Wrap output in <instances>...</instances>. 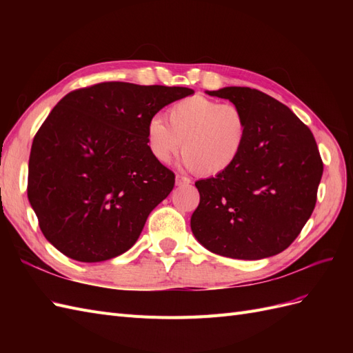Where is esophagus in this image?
<instances>
[{"label": "esophagus", "mask_w": 353, "mask_h": 353, "mask_svg": "<svg viewBox=\"0 0 353 353\" xmlns=\"http://www.w3.org/2000/svg\"><path fill=\"white\" fill-rule=\"evenodd\" d=\"M175 183H176V185H188L191 183V179L187 176H183V175H176Z\"/></svg>", "instance_id": "34e87169"}]
</instances>
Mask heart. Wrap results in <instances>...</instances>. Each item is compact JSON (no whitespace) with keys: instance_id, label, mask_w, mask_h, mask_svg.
<instances>
[{"instance_id":"b5f03b06","label":"heart","mask_w":353,"mask_h":353,"mask_svg":"<svg viewBox=\"0 0 353 353\" xmlns=\"http://www.w3.org/2000/svg\"><path fill=\"white\" fill-rule=\"evenodd\" d=\"M147 125V145L160 163L170 162L183 143L184 165L201 176H215L237 162L248 138V119L234 103L191 95Z\"/></svg>"}]
</instances>
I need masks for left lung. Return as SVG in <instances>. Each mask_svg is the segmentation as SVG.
I'll return each mask as SVG.
<instances>
[{
    "mask_svg": "<svg viewBox=\"0 0 353 353\" xmlns=\"http://www.w3.org/2000/svg\"><path fill=\"white\" fill-rule=\"evenodd\" d=\"M248 119L239 160L200 179L191 231L213 253L256 261L285 250L311 218L323 160L311 130L279 100L248 87L208 91Z\"/></svg>",
    "mask_w": 353,
    "mask_h": 353,
    "instance_id": "1",
    "label": "left lung"
}]
</instances>
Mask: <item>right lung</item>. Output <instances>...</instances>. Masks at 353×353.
<instances>
[{
    "mask_svg": "<svg viewBox=\"0 0 353 353\" xmlns=\"http://www.w3.org/2000/svg\"><path fill=\"white\" fill-rule=\"evenodd\" d=\"M184 87L101 82L65 95L38 130L28 199L46 239L68 258L101 262L131 249L175 185L152 156L147 125Z\"/></svg>",
    "mask_w": 353,
    "mask_h": 353,
    "instance_id": "obj_1",
    "label": "right lung"
}]
</instances>
